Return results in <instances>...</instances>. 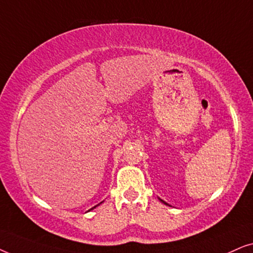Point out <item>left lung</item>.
<instances>
[{"mask_svg":"<svg viewBox=\"0 0 253 253\" xmlns=\"http://www.w3.org/2000/svg\"><path fill=\"white\" fill-rule=\"evenodd\" d=\"M159 200H160V202H161V203H164V204H165V205H168V206H170V205H169V204H167V203H166V202H164V200H162L161 198H159Z\"/></svg>","mask_w":253,"mask_h":253,"instance_id":"1","label":"left lung"}]
</instances>
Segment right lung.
I'll list each match as a JSON object with an SVG mask.
<instances>
[{
  "mask_svg": "<svg viewBox=\"0 0 253 253\" xmlns=\"http://www.w3.org/2000/svg\"><path fill=\"white\" fill-rule=\"evenodd\" d=\"M100 204H102V202H101V203H100ZM100 204H98V205H96V206H99V205H100ZM96 206H94V207H92V209H91V210H93V209H95V207H96ZM91 210H88V212H89V211H91Z\"/></svg>",
  "mask_w": 253,
  "mask_h": 253,
  "instance_id": "right-lung-1",
  "label": "right lung"
}]
</instances>
